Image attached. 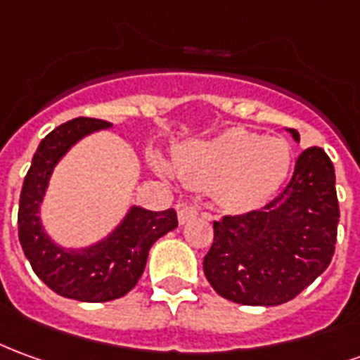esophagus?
Returning a JSON list of instances; mask_svg holds the SVG:
<instances>
[{
	"mask_svg": "<svg viewBox=\"0 0 360 360\" xmlns=\"http://www.w3.org/2000/svg\"><path fill=\"white\" fill-rule=\"evenodd\" d=\"M197 206L193 205H187V202H179L177 205V216H179V222L185 224L188 222L191 218H195L197 216Z\"/></svg>",
	"mask_w": 360,
	"mask_h": 360,
	"instance_id": "34e87169",
	"label": "esophagus"
}]
</instances>
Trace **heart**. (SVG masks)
<instances>
[{"mask_svg": "<svg viewBox=\"0 0 360 360\" xmlns=\"http://www.w3.org/2000/svg\"><path fill=\"white\" fill-rule=\"evenodd\" d=\"M187 185L214 188L230 210H251L273 197L290 167V150L281 138L230 128L210 140L183 146L173 158Z\"/></svg>", "mask_w": 360, "mask_h": 360, "instance_id": "b5f03b06", "label": "heart"}]
</instances>
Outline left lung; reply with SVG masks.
Instances as JSON below:
<instances>
[{
	"mask_svg": "<svg viewBox=\"0 0 360 360\" xmlns=\"http://www.w3.org/2000/svg\"><path fill=\"white\" fill-rule=\"evenodd\" d=\"M288 132L300 140L296 130ZM338 224L333 163L314 146L298 155L292 177L275 200L214 222V241L202 263L206 278L236 304L288 302L328 269Z\"/></svg>",
	"mask_w": 360,
	"mask_h": 360,
	"instance_id": "1",
	"label": "left lung"
}]
</instances>
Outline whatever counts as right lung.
<instances>
[{"label":"right lung","instance_id":"add662e5","mask_svg":"<svg viewBox=\"0 0 360 360\" xmlns=\"http://www.w3.org/2000/svg\"><path fill=\"white\" fill-rule=\"evenodd\" d=\"M110 128L99 119L68 120L44 138L32 155L19 198V241L32 271L54 292L82 302H109L136 286L150 248L177 228V212H152L132 206L124 220L84 250H66L50 240L40 224V202L56 163L82 138Z\"/></svg>","mask_w":360,"mask_h":360}]
</instances>
